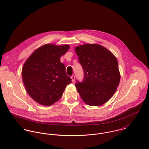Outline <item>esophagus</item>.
I'll list each match as a JSON object with an SVG mask.
<instances>
[{"mask_svg": "<svg viewBox=\"0 0 149 149\" xmlns=\"http://www.w3.org/2000/svg\"><path fill=\"white\" fill-rule=\"evenodd\" d=\"M70 78H71V79H72V82H74V80H75V76H72Z\"/></svg>", "mask_w": 149, "mask_h": 149, "instance_id": "34e87169", "label": "esophagus"}]
</instances>
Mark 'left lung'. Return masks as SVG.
<instances>
[{
  "label": "left lung",
  "mask_w": 149,
  "mask_h": 149,
  "mask_svg": "<svg viewBox=\"0 0 149 149\" xmlns=\"http://www.w3.org/2000/svg\"><path fill=\"white\" fill-rule=\"evenodd\" d=\"M75 52L84 72L83 82L75 85L81 99L91 106L105 104L114 95L120 83L116 57L97 43L77 46Z\"/></svg>",
  "instance_id": "1"
}]
</instances>
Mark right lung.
Listing matches in <instances>:
<instances>
[{"instance_id": "1", "label": "right lung", "mask_w": 149, "mask_h": 149, "mask_svg": "<svg viewBox=\"0 0 149 149\" xmlns=\"http://www.w3.org/2000/svg\"><path fill=\"white\" fill-rule=\"evenodd\" d=\"M70 46L45 44L35 50L23 64L22 81L29 95L37 103L49 106L62 97L72 82L60 62Z\"/></svg>"}]
</instances>
